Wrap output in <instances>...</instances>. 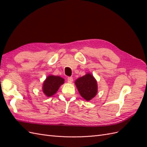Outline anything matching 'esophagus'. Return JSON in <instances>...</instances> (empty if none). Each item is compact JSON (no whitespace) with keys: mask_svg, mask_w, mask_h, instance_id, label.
Instances as JSON below:
<instances>
[{"mask_svg":"<svg viewBox=\"0 0 147 147\" xmlns=\"http://www.w3.org/2000/svg\"><path fill=\"white\" fill-rule=\"evenodd\" d=\"M73 82V78L72 77H68L67 78V82L71 83L72 82Z\"/></svg>","mask_w":147,"mask_h":147,"instance_id":"esophagus-1","label":"esophagus"}]
</instances>
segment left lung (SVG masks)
<instances>
[{
    "instance_id": "8db88e82",
    "label": "left lung",
    "mask_w": 147,
    "mask_h": 147,
    "mask_svg": "<svg viewBox=\"0 0 147 147\" xmlns=\"http://www.w3.org/2000/svg\"><path fill=\"white\" fill-rule=\"evenodd\" d=\"M75 84L81 96L87 101L94 97L97 93V83L89 73L77 79Z\"/></svg>"
}]
</instances>
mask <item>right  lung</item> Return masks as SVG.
<instances>
[{
	"mask_svg": "<svg viewBox=\"0 0 147 147\" xmlns=\"http://www.w3.org/2000/svg\"><path fill=\"white\" fill-rule=\"evenodd\" d=\"M64 80L60 76H49L43 85V92L47 96H51L57 92Z\"/></svg>",
	"mask_w": 147,
	"mask_h": 147,
	"instance_id": "1",
	"label": "right lung"
}]
</instances>
